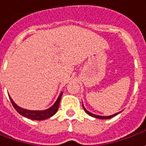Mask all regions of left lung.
Instances as JSON below:
<instances>
[{
	"instance_id": "left-lung-1",
	"label": "left lung",
	"mask_w": 146,
	"mask_h": 146,
	"mask_svg": "<svg viewBox=\"0 0 146 146\" xmlns=\"http://www.w3.org/2000/svg\"><path fill=\"white\" fill-rule=\"evenodd\" d=\"M82 107H83L84 110H85V112H86L87 114H89L90 116H91V117H96V118H99V119H110V118H111V117H114V116H116V115H117L119 113H115V114L111 115V116H108V117H102V116H98V115H95V114H94V113H90V112L87 110L86 108L84 107V106H83V105H82Z\"/></svg>"
}]
</instances>
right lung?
<instances>
[{"instance_id":"right-lung-1","label":"right lung","mask_w":146,"mask_h":146,"mask_svg":"<svg viewBox=\"0 0 146 146\" xmlns=\"http://www.w3.org/2000/svg\"><path fill=\"white\" fill-rule=\"evenodd\" d=\"M61 95H62V93L60 94V96H59V98H57V100H56V102H55V104H54L51 108H49L48 110L43 111H33L24 110L22 108L19 107L18 106H17L14 102H13V101L12 100V98H11L10 97H9V99H10L11 103H12V105L13 106L14 109L18 112L20 114L22 115L24 117H27V118L32 119V120L41 121V120H44V119L51 117L52 116H53V115L55 114L56 112H57L58 108H59V104H60Z\"/></svg>"}]
</instances>
